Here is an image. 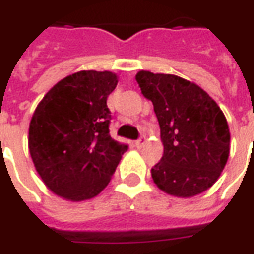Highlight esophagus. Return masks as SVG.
<instances>
[{"label":"esophagus","mask_w":254,"mask_h":254,"mask_svg":"<svg viewBox=\"0 0 254 254\" xmlns=\"http://www.w3.org/2000/svg\"><path fill=\"white\" fill-rule=\"evenodd\" d=\"M144 143H145V137H144V136H141V137L138 138L137 141H136V147H141Z\"/></svg>","instance_id":"1"}]
</instances>
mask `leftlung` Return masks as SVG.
<instances>
[{"instance_id": "obj_1", "label": "left lung", "mask_w": 254, "mask_h": 254, "mask_svg": "<svg viewBox=\"0 0 254 254\" xmlns=\"http://www.w3.org/2000/svg\"><path fill=\"white\" fill-rule=\"evenodd\" d=\"M136 81L159 121L163 156L151 170L156 187L182 198L209 189L230 154L223 111L197 84L176 74L140 70Z\"/></svg>"}]
</instances>
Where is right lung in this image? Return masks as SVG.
I'll list each match as a JSON object with an SVG mask.
<instances>
[{
  "label": "right lung",
  "instance_id": "obj_1",
  "mask_svg": "<svg viewBox=\"0 0 254 254\" xmlns=\"http://www.w3.org/2000/svg\"><path fill=\"white\" fill-rule=\"evenodd\" d=\"M117 83V74L109 70H80L58 81L34 111L31 158L45 185L65 200L98 196L127 149L109 130L106 102Z\"/></svg>",
  "mask_w": 254,
  "mask_h": 254
}]
</instances>
